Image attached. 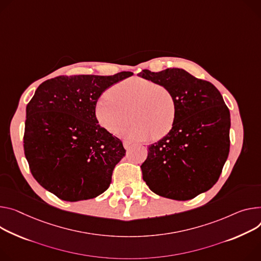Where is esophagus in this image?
<instances>
[{
  "mask_svg": "<svg viewBox=\"0 0 261 261\" xmlns=\"http://www.w3.org/2000/svg\"><path fill=\"white\" fill-rule=\"evenodd\" d=\"M123 145H124V148H125L126 150H128V149L131 147V143H130V141H128V140H124V141H123Z\"/></svg>",
  "mask_w": 261,
  "mask_h": 261,
  "instance_id": "1",
  "label": "esophagus"
}]
</instances>
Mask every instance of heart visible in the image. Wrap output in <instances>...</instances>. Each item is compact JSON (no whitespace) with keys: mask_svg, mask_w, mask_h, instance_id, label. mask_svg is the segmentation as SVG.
<instances>
[{"mask_svg":"<svg viewBox=\"0 0 261 261\" xmlns=\"http://www.w3.org/2000/svg\"><path fill=\"white\" fill-rule=\"evenodd\" d=\"M129 112L133 124L124 132L127 139L147 140L152 136L158 139L173 128L176 103L167 86L133 77L111 86L94 107L99 125L114 135L127 126Z\"/></svg>","mask_w":261,"mask_h":261,"instance_id":"b5f03b06","label":"heart"}]
</instances>
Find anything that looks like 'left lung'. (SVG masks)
<instances>
[{"label":"left lung","instance_id":"left-lung-1","mask_svg":"<svg viewBox=\"0 0 261 261\" xmlns=\"http://www.w3.org/2000/svg\"><path fill=\"white\" fill-rule=\"evenodd\" d=\"M138 76L167 86L176 103L172 130L148 147L143 179L161 197L194 199L218 182L228 158L229 109L215 85L182 68L144 69Z\"/></svg>","mask_w":261,"mask_h":261}]
</instances>
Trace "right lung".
Wrapping results in <instances>:
<instances>
[{"label": "right lung", "instance_id": "obj_1", "mask_svg": "<svg viewBox=\"0 0 261 261\" xmlns=\"http://www.w3.org/2000/svg\"><path fill=\"white\" fill-rule=\"evenodd\" d=\"M58 76L42 82L26 108L23 151L34 179L63 201L103 194L125 156L120 138L97 122L102 92L132 76Z\"/></svg>", "mask_w": 261, "mask_h": 261}]
</instances>
